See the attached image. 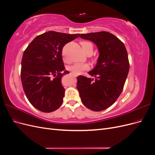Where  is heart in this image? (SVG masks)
Masks as SVG:
<instances>
[{"label":"heart","instance_id":"heart-1","mask_svg":"<svg viewBox=\"0 0 155 155\" xmlns=\"http://www.w3.org/2000/svg\"><path fill=\"white\" fill-rule=\"evenodd\" d=\"M80 44L82 46V48L83 51H85L86 54L88 52H91L92 53L93 51V45L91 43L88 41H83L80 42ZM88 68V66L86 64H81V63H76L71 66L68 67V69L71 71L73 74L76 75L80 74L82 72L85 71V70H87Z\"/></svg>","mask_w":155,"mask_h":155}]
</instances>
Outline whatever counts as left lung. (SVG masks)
Listing matches in <instances>:
<instances>
[{
	"mask_svg": "<svg viewBox=\"0 0 155 155\" xmlns=\"http://www.w3.org/2000/svg\"><path fill=\"white\" fill-rule=\"evenodd\" d=\"M92 41L99 50L96 66L88 74L94 79L77 77V88L83 105L94 111L110 107L118 99L129 70L127 51L118 37L108 31L79 34Z\"/></svg>",
	"mask_w": 155,
	"mask_h": 155,
	"instance_id": "1",
	"label": "left lung"
}]
</instances>
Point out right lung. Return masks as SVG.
Instances as JSON below:
<instances>
[{
  "label": "right lung",
  "mask_w": 155,
  "mask_h": 155,
  "mask_svg": "<svg viewBox=\"0 0 155 155\" xmlns=\"http://www.w3.org/2000/svg\"><path fill=\"white\" fill-rule=\"evenodd\" d=\"M79 34L49 31L37 36L24 51L21 78L23 90L30 104L43 112H51L63 104L62 86L64 70L62 59L63 46Z\"/></svg>",
  "instance_id": "add662e5"
}]
</instances>
